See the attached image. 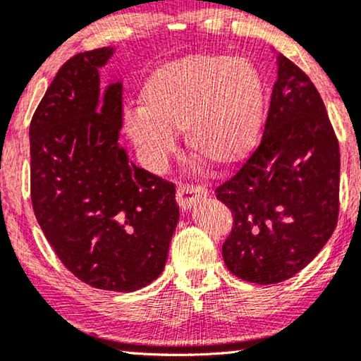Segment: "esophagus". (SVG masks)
<instances>
[{
	"mask_svg": "<svg viewBox=\"0 0 361 361\" xmlns=\"http://www.w3.org/2000/svg\"><path fill=\"white\" fill-rule=\"evenodd\" d=\"M208 196V190L204 186L193 185H180L176 190V201L181 209H191L200 200H204Z\"/></svg>",
	"mask_w": 361,
	"mask_h": 361,
	"instance_id": "obj_1",
	"label": "esophagus"
}]
</instances>
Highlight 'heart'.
<instances>
[{
  "instance_id": "heart-1",
  "label": "heart",
  "mask_w": 361,
  "mask_h": 361,
  "mask_svg": "<svg viewBox=\"0 0 361 361\" xmlns=\"http://www.w3.org/2000/svg\"><path fill=\"white\" fill-rule=\"evenodd\" d=\"M264 97L261 72L251 61L186 56L152 72L142 89V109L125 115V132L152 170L173 150L176 130H185L195 155L228 168L256 145Z\"/></svg>"
}]
</instances>
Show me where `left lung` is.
<instances>
[{
    "label": "left lung",
    "instance_id": "1",
    "mask_svg": "<svg viewBox=\"0 0 361 361\" xmlns=\"http://www.w3.org/2000/svg\"><path fill=\"white\" fill-rule=\"evenodd\" d=\"M277 66L261 143L216 188L233 213L226 267L262 286L302 271L334 234L340 208L338 140L324 100L286 56Z\"/></svg>",
    "mask_w": 361,
    "mask_h": 361
}]
</instances>
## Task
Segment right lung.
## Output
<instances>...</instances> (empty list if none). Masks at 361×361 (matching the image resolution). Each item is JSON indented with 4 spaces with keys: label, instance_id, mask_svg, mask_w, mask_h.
<instances>
[{
    "label": "right lung",
    "instance_id": "right-lung-1",
    "mask_svg": "<svg viewBox=\"0 0 361 361\" xmlns=\"http://www.w3.org/2000/svg\"><path fill=\"white\" fill-rule=\"evenodd\" d=\"M114 47L64 62L30 125L31 201L57 257L95 289L133 292L163 272L180 211L175 185L120 147L122 84L99 69Z\"/></svg>",
    "mask_w": 361,
    "mask_h": 361
}]
</instances>
